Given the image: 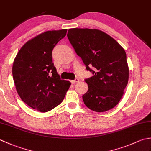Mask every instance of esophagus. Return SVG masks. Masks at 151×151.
Masks as SVG:
<instances>
[{
    "label": "esophagus",
    "instance_id": "34e87169",
    "mask_svg": "<svg viewBox=\"0 0 151 151\" xmlns=\"http://www.w3.org/2000/svg\"><path fill=\"white\" fill-rule=\"evenodd\" d=\"M79 82V79L78 78H75V80H72V81H70V82L72 83V84H74V83H75V82Z\"/></svg>",
    "mask_w": 151,
    "mask_h": 151
}]
</instances>
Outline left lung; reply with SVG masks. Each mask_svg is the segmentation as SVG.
Segmentation results:
<instances>
[{
	"instance_id": "obj_1",
	"label": "left lung",
	"mask_w": 151,
	"mask_h": 151,
	"mask_svg": "<svg viewBox=\"0 0 151 151\" xmlns=\"http://www.w3.org/2000/svg\"><path fill=\"white\" fill-rule=\"evenodd\" d=\"M67 37L86 70L93 75L85 79L88 90L82 95L91 110L103 112L116 106L128 84L129 69L123 48L114 38L97 29L71 28Z\"/></svg>"
}]
</instances>
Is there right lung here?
Returning a JSON list of instances; mask_svg holds the SVG:
<instances>
[{"instance_id":"add662e5","label":"right lung","mask_w":151,"mask_h":151,"mask_svg":"<svg viewBox=\"0 0 151 151\" xmlns=\"http://www.w3.org/2000/svg\"><path fill=\"white\" fill-rule=\"evenodd\" d=\"M67 29L47 31L25 43L14 60L12 75L22 101L41 112L49 111L63 100L69 81L62 80L52 62V50Z\"/></svg>"}]
</instances>
